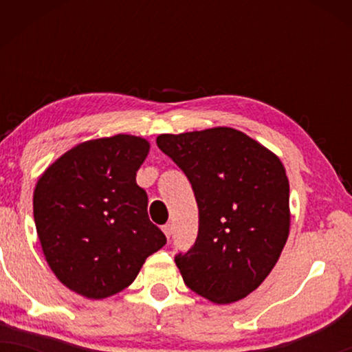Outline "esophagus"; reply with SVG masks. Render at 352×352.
Returning a JSON list of instances; mask_svg holds the SVG:
<instances>
[{
	"mask_svg": "<svg viewBox=\"0 0 352 352\" xmlns=\"http://www.w3.org/2000/svg\"><path fill=\"white\" fill-rule=\"evenodd\" d=\"M162 229H163V232H165L166 239H170L171 237V232H173V226L171 224H165Z\"/></svg>",
	"mask_w": 352,
	"mask_h": 352,
	"instance_id": "34e87169",
	"label": "esophagus"
}]
</instances>
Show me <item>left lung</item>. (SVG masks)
<instances>
[{
  "instance_id": "8db88e82",
  "label": "left lung",
  "mask_w": 352,
  "mask_h": 352,
  "mask_svg": "<svg viewBox=\"0 0 352 352\" xmlns=\"http://www.w3.org/2000/svg\"><path fill=\"white\" fill-rule=\"evenodd\" d=\"M157 146L184 171L199 206V234L176 254L186 285L228 305L276 266L290 232V186L277 155L234 128L160 134Z\"/></svg>"
}]
</instances>
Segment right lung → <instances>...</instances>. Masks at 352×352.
I'll use <instances>...</instances> for the list:
<instances>
[{
    "mask_svg": "<svg viewBox=\"0 0 352 352\" xmlns=\"http://www.w3.org/2000/svg\"><path fill=\"white\" fill-rule=\"evenodd\" d=\"M148 148L131 134L81 142L36 182L33 216L43 253L56 277L81 296L122 292L166 243L136 182Z\"/></svg>",
    "mask_w": 352,
    "mask_h": 352,
    "instance_id": "add662e5",
    "label": "right lung"
}]
</instances>
